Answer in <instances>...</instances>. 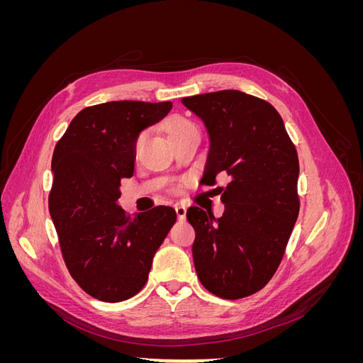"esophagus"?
Returning a JSON list of instances; mask_svg holds the SVG:
<instances>
[{"mask_svg": "<svg viewBox=\"0 0 363 363\" xmlns=\"http://www.w3.org/2000/svg\"><path fill=\"white\" fill-rule=\"evenodd\" d=\"M174 208H175V213H177V218L180 219V221H183V219L186 218V207L183 204H175Z\"/></svg>", "mask_w": 363, "mask_h": 363, "instance_id": "34e87169", "label": "esophagus"}]
</instances>
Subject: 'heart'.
Returning <instances> with one entry per match:
<instances>
[{
    "label": "heart",
    "mask_w": 363,
    "mask_h": 363,
    "mask_svg": "<svg viewBox=\"0 0 363 363\" xmlns=\"http://www.w3.org/2000/svg\"><path fill=\"white\" fill-rule=\"evenodd\" d=\"M191 127H195V125L191 123L189 119L182 118V116H172L171 119H168L167 125H164V131H167L168 138L172 139L174 136H177L179 133H182V131L188 130V128H191ZM144 138H145L144 133L138 136V139H136V142H135V155L139 151V148H140V145H142V142H144Z\"/></svg>",
    "instance_id": "heart-1"
}]
</instances>
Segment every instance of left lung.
Segmentation results:
<instances>
[{"instance_id": "left-lung-1", "label": "left lung", "mask_w": 363, "mask_h": 363, "mask_svg": "<svg viewBox=\"0 0 363 363\" xmlns=\"http://www.w3.org/2000/svg\"><path fill=\"white\" fill-rule=\"evenodd\" d=\"M208 133L203 180L219 174L221 218L192 206L186 218L195 230L192 256L203 286L225 300L256 294L277 271L300 212L298 155L279 112L240 91L182 98Z\"/></svg>"}]
</instances>
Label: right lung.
Segmentation results:
<instances>
[{"label":"right lung","mask_w":363,"mask_h":363,"mask_svg":"<svg viewBox=\"0 0 363 363\" xmlns=\"http://www.w3.org/2000/svg\"><path fill=\"white\" fill-rule=\"evenodd\" d=\"M171 101H108L83 108L52 152L50 215L72 279L96 300L131 298L148 280L152 257L177 215L156 206L130 216L118 204L121 180L135 171V142Z\"/></svg>","instance_id":"1"}]
</instances>
